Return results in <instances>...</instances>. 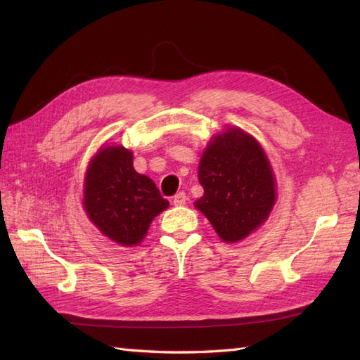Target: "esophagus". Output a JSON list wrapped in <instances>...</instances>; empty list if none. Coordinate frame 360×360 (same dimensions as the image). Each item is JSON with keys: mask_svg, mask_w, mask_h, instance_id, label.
I'll list each match as a JSON object with an SVG mask.
<instances>
[{"mask_svg": "<svg viewBox=\"0 0 360 360\" xmlns=\"http://www.w3.org/2000/svg\"><path fill=\"white\" fill-rule=\"evenodd\" d=\"M187 201V196L184 192H179L173 196V204L174 205H184Z\"/></svg>", "mask_w": 360, "mask_h": 360, "instance_id": "esophagus-1", "label": "esophagus"}]
</instances>
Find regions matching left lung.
<instances>
[{
    "instance_id": "8db88e82",
    "label": "left lung",
    "mask_w": 360,
    "mask_h": 360,
    "mask_svg": "<svg viewBox=\"0 0 360 360\" xmlns=\"http://www.w3.org/2000/svg\"><path fill=\"white\" fill-rule=\"evenodd\" d=\"M198 179L204 195L195 207L226 243L244 240L262 226L275 204V178L264 150L240 128L212 137Z\"/></svg>"
}]
</instances>
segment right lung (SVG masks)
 Segmentation results:
<instances>
[{"label":"right lung","mask_w":360,"mask_h":360,"mask_svg":"<svg viewBox=\"0 0 360 360\" xmlns=\"http://www.w3.org/2000/svg\"><path fill=\"white\" fill-rule=\"evenodd\" d=\"M83 192L88 218L122 246L139 244L151 221L168 207L155 182L134 170L133 153L120 145L103 147L91 159Z\"/></svg>","instance_id":"1"}]
</instances>
